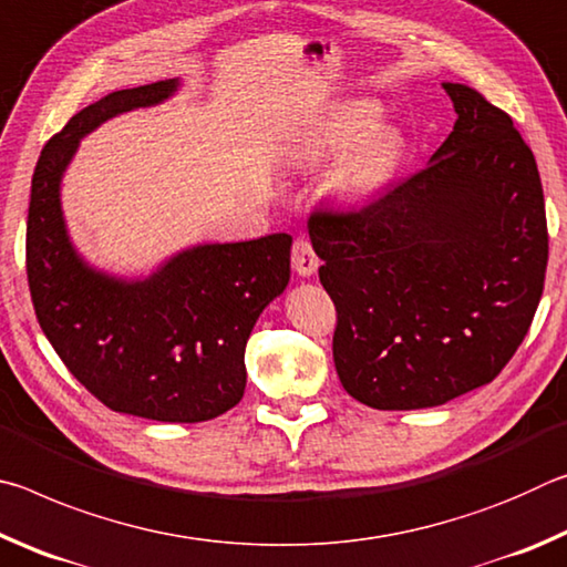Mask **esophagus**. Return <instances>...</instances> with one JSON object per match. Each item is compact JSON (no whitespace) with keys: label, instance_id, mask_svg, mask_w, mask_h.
Listing matches in <instances>:
<instances>
[{"label":"esophagus","instance_id":"obj_1","mask_svg":"<svg viewBox=\"0 0 567 567\" xmlns=\"http://www.w3.org/2000/svg\"><path fill=\"white\" fill-rule=\"evenodd\" d=\"M320 260L318 255H315V249L310 245V239H295V247H292V270L300 275V277H312L318 272Z\"/></svg>","mask_w":567,"mask_h":567}]
</instances>
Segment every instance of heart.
Segmentation results:
<instances>
[{
    "label": "heart",
    "mask_w": 567,
    "mask_h": 567,
    "mask_svg": "<svg viewBox=\"0 0 567 567\" xmlns=\"http://www.w3.org/2000/svg\"><path fill=\"white\" fill-rule=\"evenodd\" d=\"M380 107L368 100H344L315 114L297 137V165L322 167L340 157L330 175V192L342 203L360 205L380 197L405 162V134L378 122Z\"/></svg>",
    "instance_id": "1"
}]
</instances>
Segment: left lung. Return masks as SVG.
I'll return each instance as SVG.
<instances>
[{
  "label": "left lung",
  "mask_w": 567,
  "mask_h": 567,
  "mask_svg": "<svg viewBox=\"0 0 567 567\" xmlns=\"http://www.w3.org/2000/svg\"><path fill=\"white\" fill-rule=\"evenodd\" d=\"M455 127L360 213H312L338 310L342 388L375 410L437 408L497 378L530 330L548 225L530 147L483 94L443 82Z\"/></svg>",
  "instance_id": "8db88e82"
}]
</instances>
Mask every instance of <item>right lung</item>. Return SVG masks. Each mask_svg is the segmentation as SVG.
<instances>
[{
	"label": "right lung",
	"instance_id": "1",
	"mask_svg": "<svg viewBox=\"0 0 567 567\" xmlns=\"http://www.w3.org/2000/svg\"><path fill=\"white\" fill-rule=\"evenodd\" d=\"M177 90L179 76L117 90L47 142L32 177L27 277L47 340L94 398L124 415L203 422L245 395V344L290 282L292 237L195 245L145 277H120L84 260L62 209V177L80 140Z\"/></svg>",
	"mask_w": 567,
	"mask_h": 567
}]
</instances>
